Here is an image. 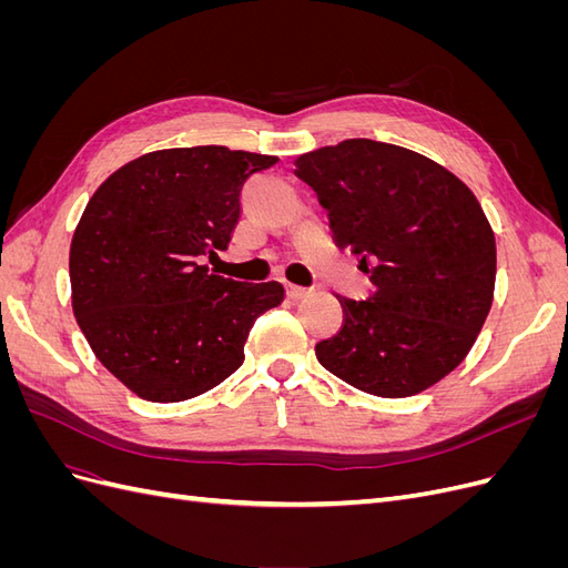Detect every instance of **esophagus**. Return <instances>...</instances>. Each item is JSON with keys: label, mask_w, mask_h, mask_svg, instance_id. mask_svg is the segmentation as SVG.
Wrapping results in <instances>:
<instances>
[{"label": "esophagus", "mask_w": 568, "mask_h": 568, "mask_svg": "<svg viewBox=\"0 0 568 568\" xmlns=\"http://www.w3.org/2000/svg\"><path fill=\"white\" fill-rule=\"evenodd\" d=\"M286 294H288V298L301 301V298H305V296H311V294H313V288H307V286H296V284H286Z\"/></svg>", "instance_id": "esophagus-1"}]
</instances>
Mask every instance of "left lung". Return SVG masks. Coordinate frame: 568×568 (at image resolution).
Instances as JSON below:
<instances>
[{
  "mask_svg": "<svg viewBox=\"0 0 568 568\" xmlns=\"http://www.w3.org/2000/svg\"><path fill=\"white\" fill-rule=\"evenodd\" d=\"M296 168L374 284L367 301L341 298V332L315 348L322 367L382 398L434 386L493 303L495 236L476 196L422 153L374 140L322 146Z\"/></svg>",
  "mask_w": 568,
  "mask_h": 568,
  "instance_id": "obj_1",
  "label": "left lung"
}]
</instances>
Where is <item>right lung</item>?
<instances>
[{
	"mask_svg": "<svg viewBox=\"0 0 568 568\" xmlns=\"http://www.w3.org/2000/svg\"><path fill=\"white\" fill-rule=\"evenodd\" d=\"M277 163L227 146L163 149L101 184L71 244L73 313L99 363L140 398L180 403L244 363L251 326L284 301L203 265L242 217L244 182Z\"/></svg>",
	"mask_w": 568,
	"mask_h": 568,
	"instance_id": "right-lung-1",
	"label": "right lung"
}]
</instances>
